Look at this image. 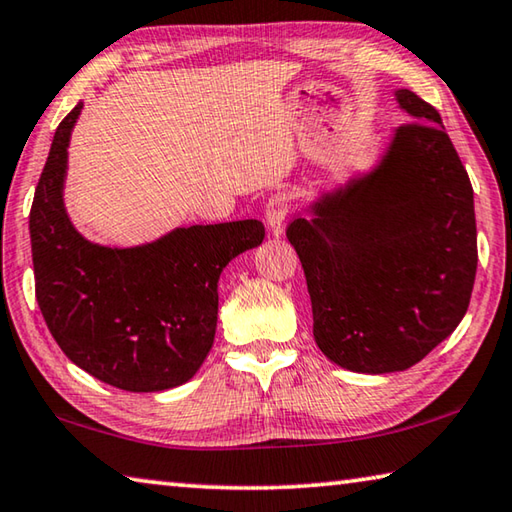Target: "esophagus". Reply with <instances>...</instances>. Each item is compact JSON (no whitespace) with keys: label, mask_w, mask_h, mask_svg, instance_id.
<instances>
[{"label":"esophagus","mask_w":512,"mask_h":512,"mask_svg":"<svg viewBox=\"0 0 512 512\" xmlns=\"http://www.w3.org/2000/svg\"><path fill=\"white\" fill-rule=\"evenodd\" d=\"M290 211V195L285 191L274 193L270 200L265 204V222H267V231L272 236H281L285 229V218H288Z\"/></svg>","instance_id":"obj_1"}]
</instances>
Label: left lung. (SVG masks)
I'll list each match as a JSON object with an SVG mask.
<instances>
[{
	"instance_id": "left-lung-1",
	"label": "left lung",
	"mask_w": 512,
	"mask_h": 512,
	"mask_svg": "<svg viewBox=\"0 0 512 512\" xmlns=\"http://www.w3.org/2000/svg\"><path fill=\"white\" fill-rule=\"evenodd\" d=\"M411 119L369 173L288 224L312 301V333L355 373L418 364L454 333L477 274L474 193L441 114L409 89Z\"/></svg>"
}]
</instances>
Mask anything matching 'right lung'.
Returning <instances> with one entry per match:
<instances>
[{"instance_id":"1","label":"right lung","mask_w":512,"mask_h":512,"mask_svg":"<svg viewBox=\"0 0 512 512\" xmlns=\"http://www.w3.org/2000/svg\"><path fill=\"white\" fill-rule=\"evenodd\" d=\"M83 103L60 121L35 188L29 229L35 299L71 362L116 389L150 393L193 378L218 324V279L258 247V220L193 224L139 247L80 236L62 202L67 148Z\"/></svg>"}]
</instances>
